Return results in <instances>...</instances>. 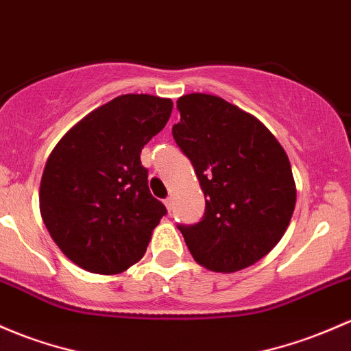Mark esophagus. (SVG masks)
<instances>
[{"label":"esophagus","mask_w":351,"mask_h":351,"mask_svg":"<svg viewBox=\"0 0 351 351\" xmlns=\"http://www.w3.org/2000/svg\"><path fill=\"white\" fill-rule=\"evenodd\" d=\"M165 206H166V210H168V212H171V210H173V200H171V198H166Z\"/></svg>","instance_id":"34e87169"}]
</instances>
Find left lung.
Here are the masks:
<instances>
[{"instance_id":"8db88e82","label":"left lung","mask_w":351,"mask_h":351,"mask_svg":"<svg viewBox=\"0 0 351 351\" xmlns=\"http://www.w3.org/2000/svg\"><path fill=\"white\" fill-rule=\"evenodd\" d=\"M173 138L193 165L205 215L178 225L191 256L213 272H235L267 256L293 217L289 158L257 117L210 94L176 101Z\"/></svg>"}]
</instances>
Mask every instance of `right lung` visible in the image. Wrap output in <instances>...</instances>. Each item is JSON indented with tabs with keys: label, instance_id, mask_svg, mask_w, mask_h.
<instances>
[{
	"label": "right lung",
	"instance_id": "obj_1",
	"mask_svg": "<svg viewBox=\"0 0 351 351\" xmlns=\"http://www.w3.org/2000/svg\"><path fill=\"white\" fill-rule=\"evenodd\" d=\"M171 99L126 94L94 109L57 143L40 183V213L58 249L94 274L145 256L166 215L151 195L141 149L171 116Z\"/></svg>",
	"mask_w": 351,
	"mask_h": 351
}]
</instances>
